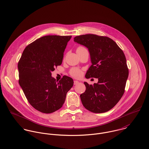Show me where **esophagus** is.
Here are the masks:
<instances>
[{
  "instance_id": "obj_1",
  "label": "esophagus",
  "mask_w": 149,
  "mask_h": 149,
  "mask_svg": "<svg viewBox=\"0 0 149 149\" xmlns=\"http://www.w3.org/2000/svg\"><path fill=\"white\" fill-rule=\"evenodd\" d=\"M79 83V81H77V80H74V85H77V84H78Z\"/></svg>"
}]
</instances>
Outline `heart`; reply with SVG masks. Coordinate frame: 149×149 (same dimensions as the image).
I'll return each mask as SVG.
<instances>
[{
	"label": "heart",
	"instance_id": "b5f03b06",
	"mask_svg": "<svg viewBox=\"0 0 149 149\" xmlns=\"http://www.w3.org/2000/svg\"><path fill=\"white\" fill-rule=\"evenodd\" d=\"M83 47H79L77 49H79V48H81ZM70 74L74 77H80L81 76V71L77 68H73L70 72Z\"/></svg>",
	"mask_w": 149,
	"mask_h": 149
}]
</instances>
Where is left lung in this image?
Returning <instances> with one entry per match:
<instances>
[{
	"instance_id": "obj_1",
	"label": "left lung",
	"mask_w": 149,
	"mask_h": 149,
	"mask_svg": "<svg viewBox=\"0 0 149 149\" xmlns=\"http://www.w3.org/2000/svg\"><path fill=\"white\" fill-rule=\"evenodd\" d=\"M74 41L88 49L92 65L85 77L98 79L97 83L84 82L85 92L80 95L83 105L94 113H103L115 106L125 92L128 76L126 58L112 39L95 34L76 36Z\"/></svg>"
}]
</instances>
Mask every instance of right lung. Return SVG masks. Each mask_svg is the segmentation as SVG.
I'll use <instances>...</instances> for the list:
<instances>
[{
    "instance_id": "obj_1",
    "label": "right lung",
    "mask_w": 149,
    "mask_h": 149,
    "mask_svg": "<svg viewBox=\"0 0 149 149\" xmlns=\"http://www.w3.org/2000/svg\"><path fill=\"white\" fill-rule=\"evenodd\" d=\"M72 36H46L26 47L18 62L19 84L29 103L45 113L61 108L73 80L64 76L59 81L52 77L62 64L64 52Z\"/></svg>"
}]
</instances>
